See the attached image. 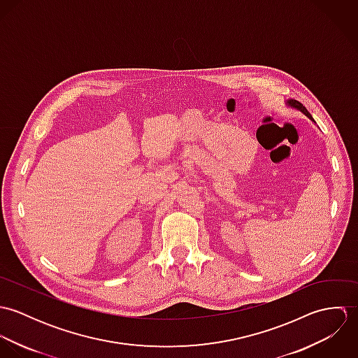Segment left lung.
Returning a JSON list of instances; mask_svg holds the SVG:
<instances>
[{
  "label": "left lung",
  "instance_id": "8db88e82",
  "mask_svg": "<svg viewBox=\"0 0 358 358\" xmlns=\"http://www.w3.org/2000/svg\"><path fill=\"white\" fill-rule=\"evenodd\" d=\"M288 104H289V106H294V107H296V108H298V110H301V111H302V113H305V114H306L307 117H310V118H313V117H311V115H310V113H308V111H307L306 107H305V106H303V104H302V103L298 102V101H289V102H288Z\"/></svg>",
  "mask_w": 358,
  "mask_h": 358
}]
</instances>
